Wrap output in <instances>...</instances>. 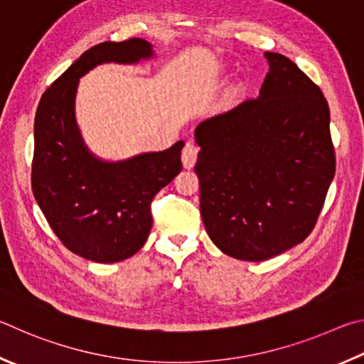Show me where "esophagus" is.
Segmentation results:
<instances>
[{
    "label": "esophagus",
    "mask_w": 364,
    "mask_h": 364,
    "mask_svg": "<svg viewBox=\"0 0 364 364\" xmlns=\"http://www.w3.org/2000/svg\"><path fill=\"white\" fill-rule=\"evenodd\" d=\"M196 158H198V146H196L193 142H187L186 146L182 149V164L186 169H192Z\"/></svg>",
    "instance_id": "obj_1"
}]
</instances>
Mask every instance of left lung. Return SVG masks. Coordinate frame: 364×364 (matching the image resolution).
<instances>
[{
	"label": "left lung",
	"instance_id": "left-lung-1",
	"mask_svg": "<svg viewBox=\"0 0 364 364\" xmlns=\"http://www.w3.org/2000/svg\"><path fill=\"white\" fill-rule=\"evenodd\" d=\"M264 55L257 97L195 129L203 224L222 252L247 262L309 237L336 172L321 89L288 57Z\"/></svg>",
	"mask_w": 364,
	"mask_h": 364
}]
</instances>
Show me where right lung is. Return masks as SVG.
I'll list each match as a JSON object with an SVG mask.
<instances>
[{"instance_id":"1","label":"right lung","mask_w":364,"mask_h":364,"mask_svg":"<svg viewBox=\"0 0 364 364\" xmlns=\"http://www.w3.org/2000/svg\"><path fill=\"white\" fill-rule=\"evenodd\" d=\"M153 55L142 38L100 43L82 53L38 105L33 196L63 246L92 262H119L145 245L153 222L150 203L182 171L183 140L121 161L97 158L76 124L80 78L100 63H137Z\"/></svg>"}]
</instances>
